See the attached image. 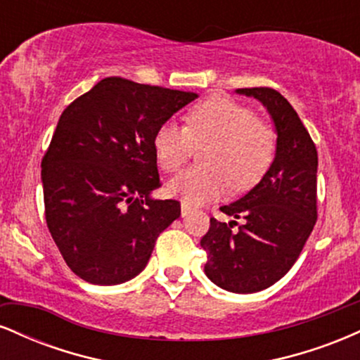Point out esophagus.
Here are the masks:
<instances>
[{
  "label": "esophagus",
  "mask_w": 360,
  "mask_h": 360,
  "mask_svg": "<svg viewBox=\"0 0 360 360\" xmlns=\"http://www.w3.org/2000/svg\"><path fill=\"white\" fill-rule=\"evenodd\" d=\"M189 213H191V206L186 205V203H181V217H188Z\"/></svg>",
  "instance_id": "1"
}]
</instances>
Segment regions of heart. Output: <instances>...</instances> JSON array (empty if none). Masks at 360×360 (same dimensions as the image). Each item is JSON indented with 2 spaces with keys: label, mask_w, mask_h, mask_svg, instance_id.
<instances>
[{
  "label": "heart",
  "mask_w": 360,
  "mask_h": 360,
  "mask_svg": "<svg viewBox=\"0 0 360 360\" xmlns=\"http://www.w3.org/2000/svg\"><path fill=\"white\" fill-rule=\"evenodd\" d=\"M186 127L167 122L157 128L154 154L164 171L183 167L194 143H206L205 166H194L172 177L169 193L186 205H205L230 189L249 188L267 172L276 154V135L259 122L249 106L213 96L186 113Z\"/></svg>",
  "instance_id": "heart-1"
}]
</instances>
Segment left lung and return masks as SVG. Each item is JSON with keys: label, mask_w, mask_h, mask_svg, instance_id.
Segmentation results:
<instances>
[{"label": "left lung", "mask_w": 360, "mask_h": 360, "mask_svg": "<svg viewBox=\"0 0 360 360\" xmlns=\"http://www.w3.org/2000/svg\"><path fill=\"white\" fill-rule=\"evenodd\" d=\"M262 103L274 123L276 154L266 174L245 196L221 206L237 221L210 220L201 238L205 274L238 295L272 286L295 266L316 223V147L298 113L271 88L237 89Z\"/></svg>", "instance_id": "obj_1"}]
</instances>
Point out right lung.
Segmentation results:
<instances>
[{
    "label": "right lung",
    "mask_w": 360,
    "mask_h": 360,
    "mask_svg": "<svg viewBox=\"0 0 360 360\" xmlns=\"http://www.w3.org/2000/svg\"><path fill=\"white\" fill-rule=\"evenodd\" d=\"M196 98L105 77L62 111L42 159L45 220L81 279L100 286L134 279L179 218V201L152 198L160 186L154 135Z\"/></svg>",
    "instance_id": "right-lung-1"
}]
</instances>
